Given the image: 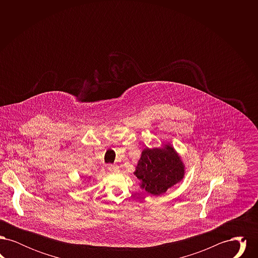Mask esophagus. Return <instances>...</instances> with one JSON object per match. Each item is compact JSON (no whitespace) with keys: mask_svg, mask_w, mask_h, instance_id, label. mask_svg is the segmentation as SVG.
I'll return each mask as SVG.
<instances>
[{"mask_svg":"<svg viewBox=\"0 0 258 258\" xmlns=\"http://www.w3.org/2000/svg\"><path fill=\"white\" fill-rule=\"evenodd\" d=\"M108 171L111 173H115V172L118 171V167L116 165H108Z\"/></svg>","mask_w":258,"mask_h":258,"instance_id":"obj_1","label":"esophagus"}]
</instances>
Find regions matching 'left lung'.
Segmentation results:
<instances>
[{"mask_svg":"<svg viewBox=\"0 0 258 258\" xmlns=\"http://www.w3.org/2000/svg\"><path fill=\"white\" fill-rule=\"evenodd\" d=\"M184 173V161L170 143L162 144L161 147L145 148L134 172L140 181V187L156 197L180 183Z\"/></svg>","mask_w":258,"mask_h":258,"instance_id":"left-lung-1","label":"left lung"}]
</instances>
